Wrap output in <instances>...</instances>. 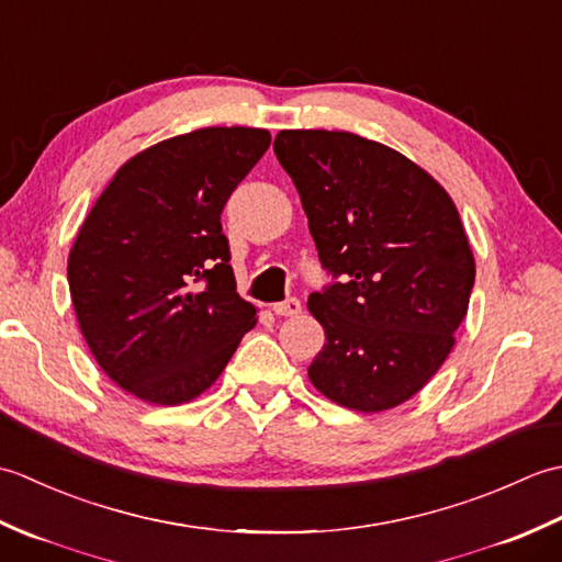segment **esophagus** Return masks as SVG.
<instances>
[{
    "mask_svg": "<svg viewBox=\"0 0 562 562\" xmlns=\"http://www.w3.org/2000/svg\"><path fill=\"white\" fill-rule=\"evenodd\" d=\"M272 312L278 314V316H296L302 312V302L300 300H284V302H278V304H272Z\"/></svg>",
    "mask_w": 562,
    "mask_h": 562,
    "instance_id": "esophagus-1",
    "label": "esophagus"
}]
</instances>
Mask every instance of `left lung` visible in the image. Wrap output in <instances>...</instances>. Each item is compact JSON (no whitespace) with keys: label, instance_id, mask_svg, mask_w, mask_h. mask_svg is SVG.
<instances>
[{"label":"left lung","instance_id":"8db88e82","mask_svg":"<svg viewBox=\"0 0 562 562\" xmlns=\"http://www.w3.org/2000/svg\"><path fill=\"white\" fill-rule=\"evenodd\" d=\"M318 258L342 274L308 296L326 345L308 379L333 403L381 413L445 364L469 312L475 260L449 193L415 161L340 130H282Z\"/></svg>","mask_w":562,"mask_h":562}]
</instances>
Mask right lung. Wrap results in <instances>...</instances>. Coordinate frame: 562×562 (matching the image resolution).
<instances>
[{
    "label": "right lung",
    "mask_w": 562,
    "mask_h": 562,
    "mask_svg": "<svg viewBox=\"0 0 562 562\" xmlns=\"http://www.w3.org/2000/svg\"><path fill=\"white\" fill-rule=\"evenodd\" d=\"M270 147L260 127H200L115 171L71 244V304L93 360L154 405L205 393L256 326L222 210Z\"/></svg>",
    "instance_id": "obj_1"
}]
</instances>
